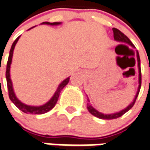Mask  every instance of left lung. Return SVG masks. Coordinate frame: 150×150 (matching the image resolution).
<instances>
[{
    "label": "left lung",
    "instance_id": "1",
    "mask_svg": "<svg viewBox=\"0 0 150 150\" xmlns=\"http://www.w3.org/2000/svg\"><path fill=\"white\" fill-rule=\"evenodd\" d=\"M112 31H113V38H114V40H117V41H120V42H124V43H126L128 45H129L133 48H135V46L133 45V44L131 42V40L129 39V38L125 36V35L121 33L119 29H116V28H112ZM137 65H138V71H139V86H138V89H137V94L135 96V98L134 100L130 105H129L125 109L122 110L120 112H114V113H112V114H104V113H101V112H98V110H95L93 107L92 106L90 103H89V99L88 98H87V100H88V103H87V109H88V112L91 113L92 115L97 117L98 118L100 119H105V120H112V119H116L120 117L125 114V112H128L129 110H130L131 108L133 106V105L135 103V101L137 100V98L139 94L140 88H141V86H142V72H141V61H140V57L139 53L137 51Z\"/></svg>",
    "mask_w": 150,
    "mask_h": 150
}]
</instances>
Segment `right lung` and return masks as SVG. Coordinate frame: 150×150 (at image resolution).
Returning <instances> with one entry per match:
<instances>
[{
	"label": "right lung",
	"instance_id": "right-lung-1",
	"mask_svg": "<svg viewBox=\"0 0 150 150\" xmlns=\"http://www.w3.org/2000/svg\"><path fill=\"white\" fill-rule=\"evenodd\" d=\"M42 24H45V25H60L61 22H53L50 23L48 21L43 22ZM32 29V28H31ZM21 36H19L18 38L14 40V42L12 45L11 47L10 52H9V56H8V59L7 62V66H6V72H5V76H6V81H7V86H8V97L9 99L12 100V102L16 105V106L20 110H21L22 112H25V113H31V114H43L45 112H49L50 110H51L55 106L58 100L59 95L60 93L62 91L64 86L67 85L69 81V77H68L65 80H64L60 85H59L58 88L57 89V91L55 92L54 95L52 96V98L50 99L47 103H45L43 105H40V106H31V105H28L22 103L21 101H20L16 97V95L14 93L13 88V84H12V81L10 78V65L12 63V58H13V53L14 48L16 44L19 40V38Z\"/></svg>",
	"mask_w": 150,
	"mask_h": 150
}]
</instances>
